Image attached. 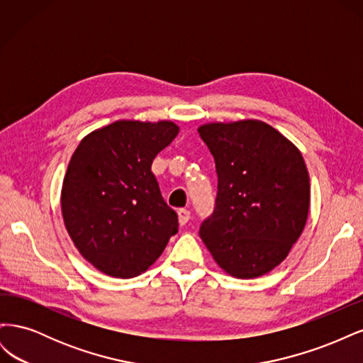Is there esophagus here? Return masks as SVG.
Returning <instances> with one entry per match:
<instances>
[{
	"instance_id": "1",
	"label": "esophagus",
	"mask_w": 363,
	"mask_h": 363,
	"mask_svg": "<svg viewBox=\"0 0 363 363\" xmlns=\"http://www.w3.org/2000/svg\"><path fill=\"white\" fill-rule=\"evenodd\" d=\"M177 215H179V223H180L182 225H184L186 223H188L189 218H191V212L186 211V208H179Z\"/></svg>"
}]
</instances>
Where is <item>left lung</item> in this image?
Returning a JSON list of instances; mask_svg holds the SVG:
<instances>
[{"label":"left lung","mask_w":363,"mask_h":363,"mask_svg":"<svg viewBox=\"0 0 363 363\" xmlns=\"http://www.w3.org/2000/svg\"><path fill=\"white\" fill-rule=\"evenodd\" d=\"M216 164L213 213L200 236L215 262L238 279L268 274L303 233L311 180L300 150L257 119L199 128Z\"/></svg>","instance_id":"left-lung-1"}]
</instances>
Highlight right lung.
<instances>
[{
	"mask_svg": "<svg viewBox=\"0 0 363 363\" xmlns=\"http://www.w3.org/2000/svg\"><path fill=\"white\" fill-rule=\"evenodd\" d=\"M171 121H116L84 136L62 186L65 227L80 255L107 276L147 271L179 232L151 163L179 135Z\"/></svg>",
	"mask_w": 363,
	"mask_h": 363,
	"instance_id": "right-lung-1",
	"label": "right lung"
}]
</instances>
